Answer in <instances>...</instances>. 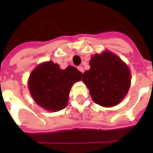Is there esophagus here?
Instances as JSON below:
<instances>
[{"label":"esophagus","instance_id":"34e87169","mask_svg":"<svg viewBox=\"0 0 153 153\" xmlns=\"http://www.w3.org/2000/svg\"><path fill=\"white\" fill-rule=\"evenodd\" d=\"M78 70H79L80 72H82V73H83L84 69H83V67H82V66H79V67H78Z\"/></svg>","mask_w":153,"mask_h":153}]
</instances>
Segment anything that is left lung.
Returning <instances> with one entry per match:
<instances>
[{
    "label": "left lung",
    "mask_w": 153,
    "mask_h": 153,
    "mask_svg": "<svg viewBox=\"0 0 153 153\" xmlns=\"http://www.w3.org/2000/svg\"><path fill=\"white\" fill-rule=\"evenodd\" d=\"M91 69L84 72L82 81L94 102L102 106H114L121 102L130 86V72L117 55L105 51L90 61Z\"/></svg>",
    "instance_id": "8db88e82"
}]
</instances>
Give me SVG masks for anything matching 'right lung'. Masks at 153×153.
Segmentation results:
<instances>
[{
	"mask_svg": "<svg viewBox=\"0 0 153 153\" xmlns=\"http://www.w3.org/2000/svg\"><path fill=\"white\" fill-rule=\"evenodd\" d=\"M82 73L68 66L61 70L51 61L39 65L30 75L28 86L37 104L50 111H59L67 106L72 85L81 80Z\"/></svg>",
	"mask_w": 153,
	"mask_h": 153,
	"instance_id": "obj_1",
	"label": "right lung"
}]
</instances>
